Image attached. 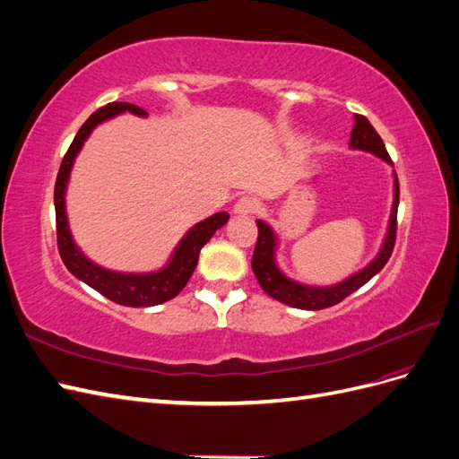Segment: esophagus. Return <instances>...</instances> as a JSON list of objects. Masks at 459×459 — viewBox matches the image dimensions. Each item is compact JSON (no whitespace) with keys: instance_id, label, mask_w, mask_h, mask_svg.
<instances>
[{"instance_id":"obj_1","label":"esophagus","mask_w":459,"mask_h":459,"mask_svg":"<svg viewBox=\"0 0 459 459\" xmlns=\"http://www.w3.org/2000/svg\"><path fill=\"white\" fill-rule=\"evenodd\" d=\"M258 211V201L253 197H241L233 206V214L238 216H248L255 214Z\"/></svg>"}]
</instances>
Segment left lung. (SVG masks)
Masks as SVG:
<instances>
[{"instance_id": "1", "label": "left lung", "mask_w": 459, "mask_h": 459, "mask_svg": "<svg viewBox=\"0 0 459 459\" xmlns=\"http://www.w3.org/2000/svg\"><path fill=\"white\" fill-rule=\"evenodd\" d=\"M351 147L358 149V151L371 152V155L379 157L386 164H393L379 134L375 132L369 120L362 115H354ZM398 197H400V189H398V178L394 174L393 211H391V218H388V228H386L385 239H383V245L379 248L377 256H375L366 268L349 275L344 281L329 285V287L307 285V283H300V281H295V280H290V277H287L280 270V266H277V260H275V253H277L275 231L264 220H256L258 239H256L255 255H253V272L256 275L260 287L264 289V293L270 295L275 300L287 304V307L300 308V310H324L329 307H335L337 302L352 295L354 290L366 285L375 273H379L393 255L394 241H396Z\"/></svg>"}]
</instances>
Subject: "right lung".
<instances>
[{
	"mask_svg": "<svg viewBox=\"0 0 459 459\" xmlns=\"http://www.w3.org/2000/svg\"><path fill=\"white\" fill-rule=\"evenodd\" d=\"M122 113H132L137 117H147L145 110L132 103H108L101 107L84 122L74 137V142L68 147L66 155L61 162V169L57 174V182H55V218H57V245L59 255L74 277L80 281H84L97 293H101L108 300H113L122 307L132 308H143V307H157L166 300L174 299L179 295L189 277L193 275L199 262L201 248L211 241L216 230L226 224L230 220L228 212H216L211 218H206L199 224L193 226L182 241L178 243L170 260L166 262L157 272L151 273H124V272H113L107 270L100 264L91 262L84 253L80 251V247L74 243L71 228H68L66 218V186L71 179V170L74 166V160L78 157L80 149L84 147V142L90 137V134L100 126L101 122L113 118Z\"/></svg>",
	"mask_w": 459,
	"mask_h": 459,
	"instance_id": "add662e5",
	"label": "right lung"
}]
</instances>
